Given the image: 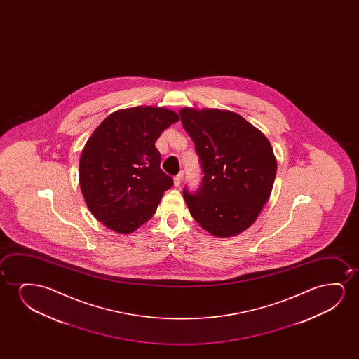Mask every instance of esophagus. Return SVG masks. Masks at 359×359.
Masks as SVG:
<instances>
[{
	"label": "esophagus",
	"instance_id": "34e87169",
	"mask_svg": "<svg viewBox=\"0 0 359 359\" xmlns=\"http://www.w3.org/2000/svg\"><path fill=\"white\" fill-rule=\"evenodd\" d=\"M182 177H184V174H182V172H179L177 177H174V185H175V187H177L179 185H180V184H182Z\"/></svg>",
	"mask_w": 359,
	"mask_h": 359
}]
</instances>
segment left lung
Instances as JSON below:
<instances>
[{"instance_id": "left-lung-1", "label": "left lung", "mask_w": 359, "mask_h": 359, "mask_svg": "<svg viewBox=\"0 0 359 359\" xmlns=\"http://www.w3.org/2000/svg\"><path fill=\"white\" fill-rule=\"evenodd\" d=\"M179 114L205 172L197 192L184 190L189 211L211 236H238L270 198L277 172L270 141L229 110L182 108Z\"/></svg>"}]
</instances>
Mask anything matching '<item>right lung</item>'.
Here are the masks:
<instances>
[{
    "mask_svg": "<svg viewBox=\"0 0 359 359\" xmlns=\"http://www.w3.org/2000/svg\"><path fill=\"white\" fill-rule=\"evenodd\" d=\"M179 115L162 107L110 114L94 130L79 158V187L99 222L130 234L152 218L172 177L161 169L154 143Z\"/></svg>",
    "mask_w": 359,
    "mask_h": 359,
    "instance_id": "add662e5",
    "label": "right lung"
}]
</instances>
